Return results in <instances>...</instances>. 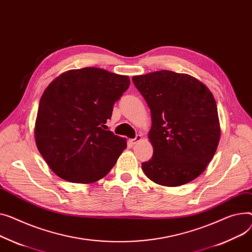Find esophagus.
Masks as SVG:
<instances>
[{"label":"esophagus","instance_id":"obj_1","mask_svg":"<svg viewBox=\"0 0 252 252\" xmlns=\"http://www.w3.org/2000/svg\"><path fill=\"white\" fill-rule=\"evenodd\" d=\"M142 139H143L142 135H137V137H136L135 139H130V140H129V144H131V145H136V144H137L138 142H140Z\"/></svg>","mask_w":252,"mask_h":252}]
</instances>
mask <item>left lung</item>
<instances>
[{
    "label": "left lung",
    "mask_w": 252,
    "mask_h": 252,
    "mask_svg": "<svg viewBox=\"0 0 252 252\" xmlns=\"http://www.w3.org/2000/svg\"><path fill=\"white\" fill-rule=\"evenodd\" d=\"M132 82L152 117L148 138L153 156L142 163L144 173L163 187L192 181L205 171L220 141L214 95L196 78L167 70L133 76Z\"/></svg>",
    "instance_id": "1"
}]
</instances>
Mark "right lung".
<instances>
[{
  "label": "right lung",
  "instance_id": "1",
  "mask_svg": "<svg viewBox=\"0 0 252 252\" xmlns=\"http://www.w3.org/2000/svg\"><path fill=\"white\" fill-rule=\"evenodd\" d=\"M127 76L100 68L70 70L44 90L34 138L39 153L59 177L75 183L103 178L126 148V138L104 126L129 86Z\"/></svg>",
  "mask_w": 252,
  "mask_h": 252
}]
</instances>
